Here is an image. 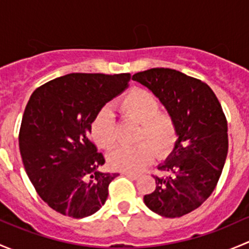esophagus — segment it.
<instances>
[{
    "instance_id": "esophagus-1",
    "label": "esophagus",
    "mask_w": 249,
    "mask_h": 249,
    "mask_svg": "<svg viewBox=\"0 0 249 249\" xmlns=\"http://www.w3.org/2000/svg\"><path fill=\"white\" fill-rule=\"evenodd\" d=\"M123 175L127 176V177L132 178V179H137V178L141 176V175H139V173H134V172H123Z\"/></svg>"
}]
</instances>
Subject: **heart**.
Here are the masks:
<instances>
[{
  "label": "heart",
  "instance_id": "b5f03b06",
  "mask_svg": "<svg viewBox=\"0 0 249 249\" xmlns=\"http://www.w3.org/2000/svg\"><path fill=\"white\" fill-rule=\"evenodd\" d=\"M118 109L126 119L140 124L134 147H119L108 157L112 169L124 172L140 171L154 158H165L175 149L178 125L173 115L160 110L155 95L142 88L130 90L119 102ZM90 135L99 147L110 149L115 144V123L107 108L100 109L90 123Z\"/></svg>",
  "mask_w": 249,
  "mask_h": 249
}]
</instances>
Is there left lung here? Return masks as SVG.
Here are the masks:
<instances>
[{
    "instance_id": "8db88e82",
    "label": "left lung",
    "mask_w": 249,
    "mask_h": 249,
    "mask_svg": "<svg viewBox=\"0 0 249 249\" xmlns=\"http://www.w3.org/2000/svg\"><path fill=\"white\" fill-rule=\"evenodd\" d=\"M132 79L152 90L173 115L178 141L153 176L155 189L144 195L148 208L166 218L196 210L210 197L228 154V123L213 90L202 80L171 69H150Z\"/></svg>"
}]
</instances>
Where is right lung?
Instances as JSON below:
<instances>
[{
    "mask_svg": "<svg viewBox=\"0 0 249 249\" xmlns=\"http://www.w3.org/2000/svg\"><path fill=\"white\" fill-rule=\"evenodd\" d=\"M130 73H71L34 91L22 115L19 148L37 194L56 212L91 215L104 206L118 173L97 171L102 153L89 139L90 123L124 91Z\"/></svg>",
    "mask_w": 249,
    "mask_h": 249,
    "instance_id": "right-lung-1",
    "label": "right lung"
}]
</instances>
